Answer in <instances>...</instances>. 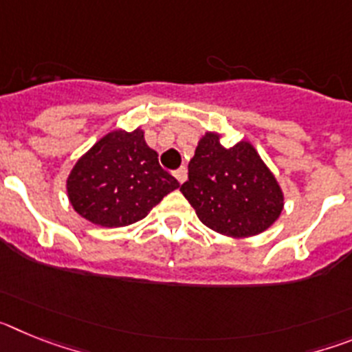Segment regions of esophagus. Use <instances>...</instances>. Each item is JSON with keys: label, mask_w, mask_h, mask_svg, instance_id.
<instances>
[{"label": "esophagus", "mask_w": 352, "mask_h": 352, "mask_svg": "<svg viewBox=\"0 0 352 352\" xmlns=\"http://www.w3.org/2000/svg\"><path fill=\"white\" fill-rule=\"evenodd\" d=\"M174 178L178 179L179 183H183L186 179V167L183 166V167H179L178 170H174Z\"/></svg>", "instance_id": "esophagus-1"}]
</instances>
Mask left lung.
Listing matches in <instances>:
<instances>
[{"label": "left lung", "mask_w": 352, "mask_h": 352, "mask_svg": "<svg viewBox=\"0 0 352 352\" xmlns=\"http://www.w3.org/2000/svg\"><path fill=\"white\" fill-rule=\"evenodd\" d=\"M179 190L204 226L234 238L266 231L284 208L280 186L254 146L223 148L211 132L199 141Z\"/></svg>", "instance_id": "1"}]
</instances>
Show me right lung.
<instances>
[{
    "mask_svg": "<svg viewBox=\"0 0 352 352\" xmlns=\"http://www.w3.org/2000/svg\"><path fill=\"white\" fill-rule=\"evenodd\" d=\"M178 186L139 129L107 133L77 162L67 182L74 210L104 227L139 222Z\"/></svg>",
    "mask_w": 352,
    "mask_h": 352,
    "instance_id": "obj_1",
    "label": "right lung"
}]
</instances>
